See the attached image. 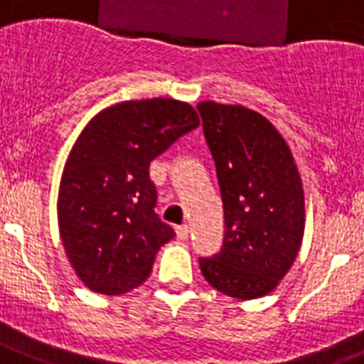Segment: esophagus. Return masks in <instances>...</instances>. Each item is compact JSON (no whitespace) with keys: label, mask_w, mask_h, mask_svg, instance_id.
<instances>
[{"label":"esophagus","mask_w":364,"mask_h":364,"mask_svg":"<svg viewBox=\"0 0 364 364\" xmlns=\"http://www.w3.org/2000/svg\"><path fill=\"white\" fill-rule=\"evenodd\" d=\"M188 231H191V228H188L187 224H183V225H179V228H176L177 239H179V240H187L188 239Z\"/></svg>","instance_id":"esophagus-1"}]
</instances>
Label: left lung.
Instances as JSON below:
<instances>
[{
    "label": "left lung",
    "instance_id": "8db88e82",
    "mask_svg": "<svg viewBox=\"0 0 364 364\" xmlns=\"http://www.w3.org/2000/svg\"><path fill=\"white\" fill-rule=\"evenodd\" d=\"M224 201V248L200 259L210 287L237 300L270 294L294 264L305 229V198L279 131L242 105L200 102Z\"/></svg>",
    "mask_w": 364,
    "mask_h": 364
}]
</instances>
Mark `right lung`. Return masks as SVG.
Returning a JSON list of instances; mask_svg holds the SVG:
<instances>
[{
  "label": "right lung",
  "instance_id": "obj_1",
  "mask_svg": "<svg viewBox=\"0 0 364 364\" xmlns=\"http://www.w3.org/2000/svg\"><path fill=\"white\" fill-rule=\"evenodd\" d=\"M200 125L194 107L170 97L107 107L72 146L59 185L57 218L77 277L97 294L144 283L173 229L155 215L149 163Z\"/></svg>",
  "mask_w": 364,
  "mask_h": 364
}]
</instances>
